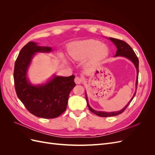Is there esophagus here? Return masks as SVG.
<instances>
[{
  "mask_svg": "<svg viewBox=\"0 0 155 155\" xmlns=\"http://www.w3.org/2000/svg\"><path fill=\"white\" fill-rule=\"evenodd\" d=\"M82 81H83V79L81 78L78 77V76L75 78V79H74V81H75V83H76V84H80V83H81Z\"/></svg>",
  "mask_w": 155,
  "mask_h": 155,
  "instance_id": "obj_1",
  "label": "esophagus"
}]
</instances>
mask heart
Wrapping results in <instances>:
<instances>
[{
    "label": "heart",
    "instance_id": "obj_1",
    "mask_svg": "<svg viewBox=\"0 0 155 155\" xmlns=\"http://www.w3.org/2000/svg\"><path fill=\"white\" fill-rule=\"evenodd\" d=\"M68 51L70 57L74 60H81L89 57V62L92 64L101 62L109 54L107 46L94 39L78 41L70 44Z\"/></svg>",
    "mask_w": 155,
    "mask_h": 155
}]
</instances>
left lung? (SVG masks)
<instances>
[{
    "instance_id": "1",
    "label": "left lung",
    "mask_w": 155,
    "mask_h": 155,
    "mask_svg": "<svg viewBox=\"0 0 155 155\" xmlns=\"http://www.w3.org/2000/svg\"><path fill=\"white\" fill-rule=\"evenodd\" d=\"M110 39V41L112 42H113L114 43V45L116 46L117 48V51H116V54L115 56H124V57H125L127 58H128L129 59H130L131 61H132L134 66L137 68V85H136V87H137V85H138V67H139V61L138 59L137 58V55H136L135 52L134 51V50H133V48L130 47V46L126 43V42L122 41V40H120L118 39H114V38H111L110 37L109 38ZM135 92L133 96V97H132V99L130 100V101L128 103V104L122 110H121L120 111L118 112H100V111H96L94 109H92V108L90 107V105H88V100L87 97V95H85L86 96V100L87 102V105L89 110H90L93 113H94L95 114L97 115L98 116L100 117H109V116H115L118 115L126 109V108L128 107V105L130 104V103L131 102V101L133 100V99L134 98L135 94H136Z\"/></svg>"
}]
</instances>
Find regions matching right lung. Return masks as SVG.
Masks as SVG:
<instances>
[{
  "label": "right lung",
  "instance_id": "obj_1",
  "mask_svg": "<svg viewBox=\"0 0 155 155\" xmlns=\"http://www.w3.org/2000/svg\"><path fill=\"white\" fill-rule=\"evenodd\" d=\"M50 47L29 42L20 51L15 61L13 78L17 95L30 113L43 118H55L67 109L69 94L76 86L74 76H55L45 85L34 86L27 80L26 72L36 52L50 51Z\"/></svg>",
  "mask_w": 155,
  "mask_h": 155
}]
</instances>
